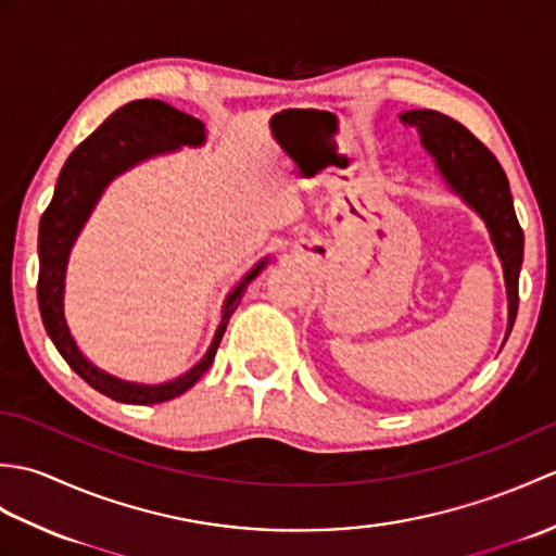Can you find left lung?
Listing matches in <instances>:
<instances>
[{
	"label": "left lung",
	"mask_w": 556,
	"mask_h": 556,
	"mask_svg": "<svg viewBox=\"0 0 556 556\" xmlns=\"http://www.w3.org/2000/svg\"><path fill=\"white\" fill-rule=\"evenodd\" d=\"M401 122L416 126L425 150L434 157L446 186L485 219L492 243L504 267L506 299H509V329L518 313V275L523 263V229L516 219L509 179L497 157L468 131L464 124L434 110H410Z\"/></svg>",
	"instance_id": "8db88e82"
}]
</instances>
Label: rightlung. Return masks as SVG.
Returning <instances> with one entry per match:
<instances>
[{
	"mask_svg": "<svg viewBox=\"0 0 556 556\" xmlns=\"http://www.w3.org/2000/svg\"><path fill=\"white\" fill-rule=\"evenodd\" d=\"M203 143L205 126L195 116L174 110L172 104L162 100L128 102L71 152L62 167V174L56 179L52 203L42 212L38 231V305L42 325L56 351L68 363V368L80 375L92 389H98L100 394L122 401V404L152 406L188 392L203 377V372H207L212 361H215L219 341L224 332H227L229 317L239 308L248 281H253L260 275V269L267 265V257L260 260L239 281V287L229 293L227 301H224L217 334L212 339L205 358L172 382L152 387L124 382L119 377H112L96 368L78 351L74 337H71L64 317V281L68 253L104 188L110 186L114 176L136 167L138 162L164 155V152H172L181 146L198 148Z\"/></svg>",
	"mask_w": 556,
	"mask_h": 556,
	"instance_id": "1",
	"label": "right lung"
}]
</instances>
